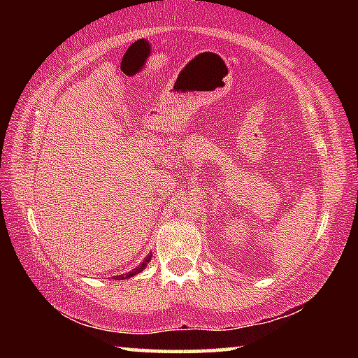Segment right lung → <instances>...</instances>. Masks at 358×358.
Segmentation results:
<instances>
[{
    "instance_id": "add662e5",
    "label": "right lung",
    "mask_w": 358,
    "mask_h": 358,
    "mask_svg": "<svg viewBox=\"0 0 358 358\" xmlns=\"http://www.w3.org/2000/svg\"><path fill=\"white\" fill-rule=\"evenodd\" d=\"M150 259H151V254H148V256L143 259V262H142L141 265H138L137 268H134L132 271H128V273H124V275H120V276H117V278H118V280H120V278H124V280H126V278H131V276L138 275V273H141V271L145 268V266H147V264L150 262Z\"/></svg>"
}]
</instances>
